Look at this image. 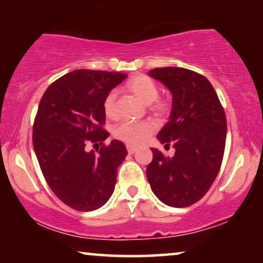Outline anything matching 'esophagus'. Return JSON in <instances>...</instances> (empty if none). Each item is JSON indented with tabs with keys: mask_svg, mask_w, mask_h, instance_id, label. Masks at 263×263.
<instances>
[{
	"mask_svg": "<svg viewBox=\"0 0 263 263\" xmlns=\"http://www.w3.org/2000/svg\"><path fill=\"white\" fill-rule=\"evenodd\" d=\"M127 152L128 154H135L136 152H137V148H135V146H131V145H127Z\"/></svg>",
	"mask_w": 263,
	"mask_h": 263,
	"instance_id": "obj_1",
	"label": "esophagus"
}]
</instances>
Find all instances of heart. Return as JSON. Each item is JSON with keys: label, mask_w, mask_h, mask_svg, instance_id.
Returning <instances> with one entry per match:
<instances>
[{"label": "heart", "mask_w": 263, "mask_h": 263, "mask_svg": "<svg viewBox=\"0 0 263 263\" xmlns=\"http://www.w3.org/2000/svg\"><path fill=\"white\" fill-rule=\"evenodd\" d=\"M126 87L131 93L142 101L143 103L150 104V108L157 114H166L171 109V103L167 100H160L159 86L148 76L138 74L131 78L126 84ZM103 110L108 118H115L118 113V92L111 90L107 93L103 101ZM156 126L152 121H122L117 126L114 135L122 142L131 145H139L146 141L150 135L154 134Z\"/></svg>", "instance_id": "heart-1"}]
</instances>
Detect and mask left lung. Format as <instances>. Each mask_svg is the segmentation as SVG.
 Masks as SVG:
<instances>
[{
  "mask_svg": "<svg viewBox=\"0 0 263 263\" xmlns=\"http://www.w3.org/2000/svg\"><path fill=\"white\" fill-rule=\"evenodd\" d=\"M149 76L172 93L170 120L157 134L174 156L152 148L146 178L157 198L174 208L194 204L207 194L218 176L225 152L227 122L211 82L180 67L154 68Z\"/></svg>",
  "mask_w": 263,
  "mask_h": 263,
  "instance_id": "1",
  "label": "left lung"
}]
</instances>
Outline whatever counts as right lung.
<instances>
[{
  "mask_svg": "<svg viewBox=\"0 0 263 263\" xmlns=\"http://www.w3.org/2000/svg\"><path fill=\"white\" fill-rule=\"evenodd\" d=\"M125 78L120 72L77 69L55 80L38 106L32 143L42 173L58 198L76 211L101 208L114 191L125 144L113 139L97 154L86 146L109 137L102 127L103 101Z\"/></svg>",
  "mask_w": 263,
  "mask_h": 263,
  "instance_id": "add662e5",
  "label": "right lung"
}]
</instances>
